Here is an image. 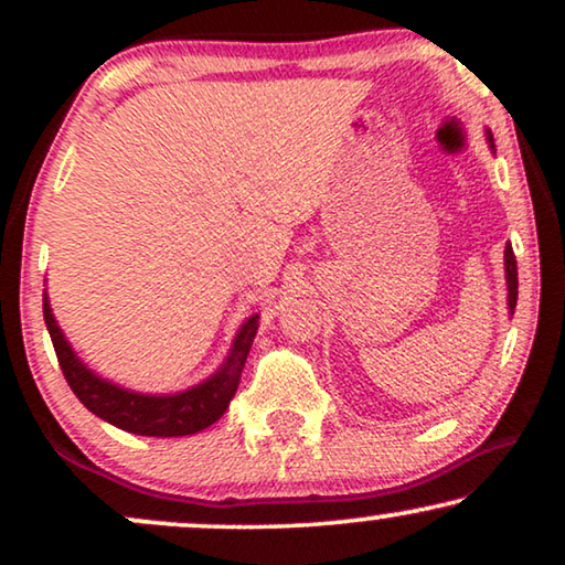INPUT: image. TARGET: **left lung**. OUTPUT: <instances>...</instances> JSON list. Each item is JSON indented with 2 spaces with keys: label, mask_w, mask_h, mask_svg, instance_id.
Segmentation results:
<instances>
[{
  "label": "left lung",
  "mask_w": 565,
  "mask_h": 565,
  "mask_svg": "<svg viewBox=\"0 0 565 565\" xmlns=\"http://www.w3.org/2000/svg\"><path fill=\"white\" fill-rule=\"evenodd\" d=\"M486 141H489V149L493 151V136L491 130H486ZM504 273H507V306H509V313H514L516 308V259H514V252H512V244H507L504 249Z\"/></svg>",
  "instance_id": "left-lung-1"
}]
</instances>
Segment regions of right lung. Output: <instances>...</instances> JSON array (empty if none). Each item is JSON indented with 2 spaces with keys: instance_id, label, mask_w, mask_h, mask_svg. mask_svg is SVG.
Masks as SVG:
<instances>
[{
  "instance_id": "obj_1",
  "label": "right lung",
  "mask_w": 565,
  "mask_h": 565,
  "mask_svg": "<svg viewBox=\"0 0 565 565\" xmlns=\"http://www.w3.org/2000/svg\"><path fill=\"white\" fill-rule=\"evenodd\" d=\"M43 319L45 327H49L58 365L64 370V377L72 385L74 396L99 419L110 422L113 427L126 429L130 435L143 437L195 435V431L218 422L238 388L246 354H249L259 329V313H252L242 323V329L236 331L234 344H231L223 365L211 377H205L203 383L192 385L188 391L157 396V393L122 388V385L105 381L103 375L84 365L51 311L49 292H43Z\"/></svg>"
}]
</instances>
